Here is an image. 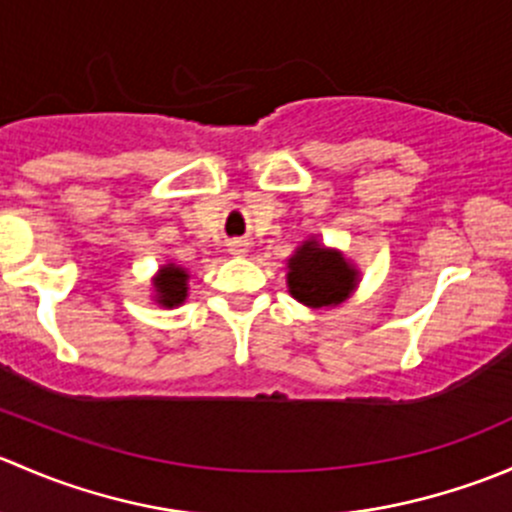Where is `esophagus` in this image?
I'll return each mask as SVG.
<instances>
[{
	"label": "esophagus",
	"mask_w": 512,
	"mask_h": 512,
	"mask_svg": "<svg viewBox=\"0 0 512 512\" xmlns=\"http://www.w3.org/2000/svg\"><path fill=\"white\" fill-rule=\"evenodd\" d=\"M247 250H250V245H247V240H232V242H230V252H232V255L242 257V255H247Z\"/></svg>",
	"instance_id": "34e87169"
}]
</instances>
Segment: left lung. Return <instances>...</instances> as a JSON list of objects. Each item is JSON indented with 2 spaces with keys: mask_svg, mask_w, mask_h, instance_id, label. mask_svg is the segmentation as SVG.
<instances>
[{
  "mask_svg": "<svg viewBox=\"0 0 512 512\" xmlns=\"http://www.w3.org/2000/svg\"><path fill=\"white\" fill-rule=\"evenodd\" d=\"M287 287L297 302L312 309L337 307L356 289L359 272L337 250L307 240L287 260Z\"/></svg>",
  "mask_w": 512,
  "mask_h": 512,
  "instance_id": "8db88e82",
  "label": "left lung"
}]
</instances>
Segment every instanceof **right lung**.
I'll list each match as a JSON object with an SVG mask.
<instances>
[{
    "mask_svg": "<svg viewBox=\"0 0 512 512\" xmlns=\"http://www.w3.org/2000/svg\"><path fill=\"white\" fill-rule=\"evenodd\" d=\"M153 287H156V302L160 307H178L188 297V272L170 262V265L160 267Z\"/></svg>",
    "mask_w": 512,
    "mask_h": 512,
    "instance_id": "obj_1",
    "label": "right lung"
}]
</instances>
